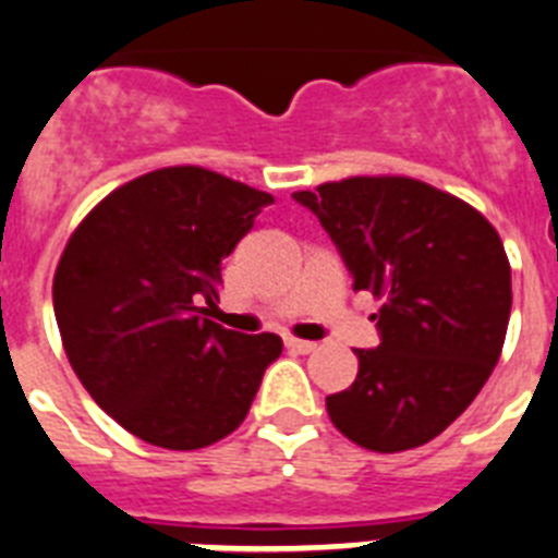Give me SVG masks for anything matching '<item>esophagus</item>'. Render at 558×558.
<instances>
[{
  "label": "esophagus",
  "instance_id": "esophagus-1",
  "mask_svg": "<svg viewBox=\"0 0 558 558\" xmlns=\"http://www.w3.org/2000/svg\"><path fill=\"white\" fill-rule=\"evenodd\" d=\"M284 348H288V351H293V353H311V351H316V342H307V339H296V336H288V339H284Z\"/></svg>",
  "mask_w": 558,
  "mask_h": 558
}]
</instances>
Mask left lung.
<instances>
[{
	"label": "left lung",
	"mask_w": 558,
	"mask_h": 558,
	"mask_svg": "<svg viewBox=\"0 0 558 558\" xmlns=\"http://www.w3.org/2000/svg\"><path fill=\"white\" fill-rule=\"evenodd\" d=\"M342 253L353 288L381 299V342L325 399L336 430L376 453L436 439L501 356L510 262L476 207L411 177H351L299 191Z\"/></svg>",
	"instance_id": "1"
}]
</instances>
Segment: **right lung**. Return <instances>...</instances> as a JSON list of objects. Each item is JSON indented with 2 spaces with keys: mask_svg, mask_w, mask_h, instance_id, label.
<instances>
[{
  "mask_svg": "<svg viewBox=\"0 0 558 558\" xmlns=\"http://www.w3.org/2000/svg\"><path fill=\"white\" fill-rule=\"evenodd\" d=\"M270 202L216 170L173 165L110 191L71 233L53 274L62 348L128 434L199 450L245 422L282 339L207 316L222 259Z\"/></svg>",
  "mask_w": 558,
  "mask_h": 558,
  "instance_id": "obj_1",
  "label": "right lung"
}]
</instances>
